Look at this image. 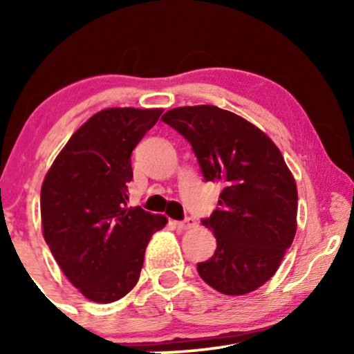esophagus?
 Instances as JSON below:
<instances>
[{
  "label": "esophagus",
  "instance_id": "34e87169",
  "mask_svg": "<svg viewBox=\"0 0 354 354\" xmlns=\"http://www.w3.org/2000/svg\"><path fill=\"white\" fill-rule=\"evenodd\" d=\"M195 225H196V222H195V219H192V217H185L183 221L176 222V227L178 230H188V229H192V227H195Z\"/></svg>",
  "mask_w": 354,
  "mask_h": 354
}]
</instances>
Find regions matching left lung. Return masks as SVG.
Here are the masks:
<instances>
[{
	"label": "left lung",
	"instance_id": "left-lung-1",
	"mask_svg": "<svg viewBox=\"0 0 354 354\" xmlns=\"http://www.w3.org/2000/svg\"><path fill=\"white\" fill-rule=\"evenodd\" d=\"M162 122L192 145L206 182H219V207L203 219L217 248L200 277L224 295H245L275 274L297 234L298 192L272 140L217 106H183Z\"/></svg>",
	"mask_w": 354,
	"mask_h": 354
}]
</instances>
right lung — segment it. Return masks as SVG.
Returning a JSON list of instances; mask_svg holds the SVG:
<instances>
[{
	"mask_svg": "<svg viewBox=\"0 0 354 354\" xmlns=\"http://www.w3.org/2000/svg\"><path fill=\"white\" fill-rule=\"evenodd\" d=\"M162 109L108 108L69 138L41 185L43 236L71 283L113 303L138 282L145 250L167 219L127 207L133 148Z\"/></svg>",
	"mask_w": 354,
	"mask_h": 354,
	"instance_id": "obj_1",
	"label": "right lung"
}]
</instances>
